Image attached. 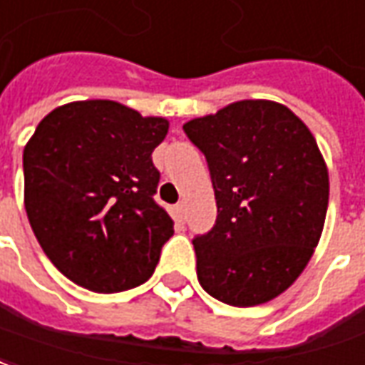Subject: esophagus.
Instances as JSON below:
<instances>
[{"label": "esophagus", "instance_id": "esophagus-1", "mask_svg": "<svg viewBox=\"0 0 365 365\" xmlns=\"http://www.w3.org/2000/svg\"><path fill=\"white\" fill-rule=\"evenodd\" d=\"M175 214H177L178 220H185V216H187V204L178 202L177 206H175Z\"/></svg>", "mask_w": 365, "mask_h": 365}]
</instances>
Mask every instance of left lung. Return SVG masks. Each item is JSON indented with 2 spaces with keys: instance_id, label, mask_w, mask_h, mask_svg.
I'll list each match as a JSON object with an SVG mask.
<instances>
[{
  "instance_id": "left-lung-1",
  "label": "left lung",
  "mask_w": 365,
  "mask_h": 365,
  "mask_svg": "<svg viewBox=\"0 0 365 365\" xmlns=\"http://www.w3.org/2000/svg\"><path fill=\"white\" fill-rule=\"evenodd\" d=\"M182 129L206 157L218 206L214 228L192 240L200 285L232 307L275 299L324 228L330 185L317 139L271 100L234 102Z\"/></svg>"
}]
</instances>
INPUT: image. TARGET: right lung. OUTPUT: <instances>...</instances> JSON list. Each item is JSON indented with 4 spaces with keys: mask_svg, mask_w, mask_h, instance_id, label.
Listing matches in <instances>:
<instances>
[{
    "mask_svg": "<svg viewBox=\"0 0 365 365\" xmlns=\"http://www.w3.org/2000/svg\"><path fill=\"white\" fill-rule=\"evenodd\" d=\"M169 131L112 100H82L45 115L23 151L25 210L38 244L72 283L120 293L145 283L173 220L153 200L151 153Z\"/></svg>",
    "mask_w": 365,
    "mask_h": 365,
    "instance_id": "1",
    "label": "right lung"
}]
</instances>
